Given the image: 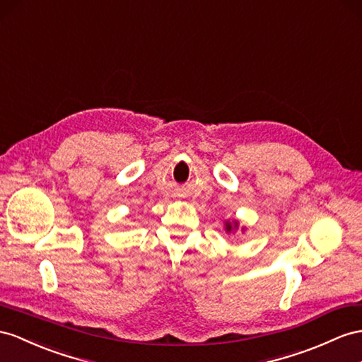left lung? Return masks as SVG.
Segmentation results:
<instances>
[{
    "label": "left lung",
    "mask_w": 362,
    "mask_h": 362,
    "mask_svg": "<svg viewBox=\"0 0 362 362\" xmlns=\"http://www.w3.org/2000/svg\"><path fill=\"white\" fill-rule=\"evenodd\" d=\"M235 226H237V223H235ZM230 229H233V226H230V223H226V230H228V233H229Z\"/></svg>",
    "instance_id": "left-lung-1"
}]
</instances>
